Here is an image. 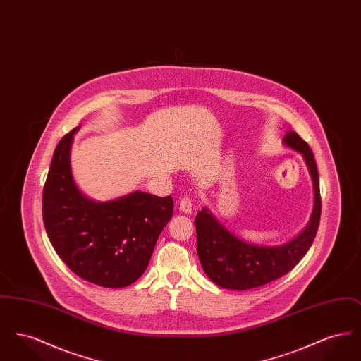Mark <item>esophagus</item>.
<instances>
[{
    "mask_svg": "<svg viewBox=\"0 0 361 361\" xmlns=\"http://www.w3.org/2000/svg\"><path fill=\"white\" fill-rule=\"evenodd\" d=\"M178 207H180V209H181L183 212H185V214H190V212H192V200H190V197H189L188 195H184V196L180 197Z\"/></svg>",
    "mask_w": 361,
    "mask_h": 361,
    "instance_id": "esophagus-1",
    "label": "esophagus"
}]
</instances>
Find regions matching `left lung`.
<instances>
[{
	"mask_svg": "<svg viewBox=\"0 0 361 361\" xmlns=\"http://www.w3.org/2000/svg\"><path fill=\"white\" fill-rule=\"evenodd\" d=\"M284 142L305 157L315 189V204L310 224L296 238L274 247L255 246L228 233L207 208L199 211L195 218L197 256L202 267L215 284L227 290L257 288L287 275L305 257L317 235L322 202L314 154L309 143L295 131H290Z\"/></svg>",
	"mask_w": 361,
	"mask_h": 361,
	"instance_id": "8db88e82",
	"label": "left lung"
}]
</instances>
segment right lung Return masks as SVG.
Segmentation results:
<instances>
[{
    "mask_svg": "<svg viewBox=\"0 0 361 361\" xmlns=\"http://www.w3.org/2000/svg\"><path fill=\"white\" fill-rule=\"evenodd\" d=\"M77 130L54 150L43 187L46 233L75 275L106 288L127 287L149 265L155 242L172 218V196L137 190L106 203L85 197L70 172V145Z\"/></svg>",
    "mask_w": 361,
    "mask_h": 361,
    "instance_id": "obj_1",
    "label": "right lung"
}]
</instances>
